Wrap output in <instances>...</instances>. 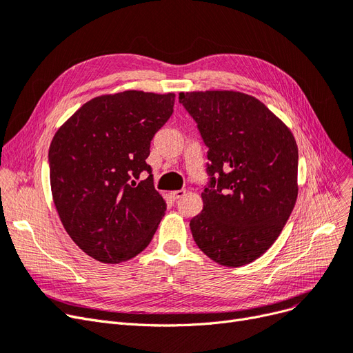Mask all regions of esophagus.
<instances>
[{"label": "esophagus", "mask_w": 353, "mask_h": 353, "mask_svg": "<svg viewBox=\"0 0 353 353\" xmlns=\"http://www.w3.org/2000/svg\"><path fill=\"white\" fill-rule=\"evenodd\" d=\"M170 194H172V198H173V199H180V198H183V196H185V194H186V190H174V192H172Z\"/></svg>", "instance_id": "obj_1"}]
</instances>
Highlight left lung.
<instances>
[{"label": "left lung", "mask_w": 353, "mask_h": 353, "mask_svg": "<svg viewBox=\"0 0 353 353\" xmlns=\"http://www.w3.org/2000/svg\"><path fill=\"white\" fill-rule=\"evenodd\" d=\"M180 103L208 150L210 185L190 219L199 249L239 268L276 241L298 196V147L290 128L256 97L232 90L188 91Z\"/></svg>", "instance_id": "left-lung-1"}]
</instances>
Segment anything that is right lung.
<instances>
[{
    "label": "right lung",
    "mask_w": 353,
    "mask_h": 353,
    "mask_svg": "<svg viewBox=\"0 0 353 353\" xmlns=\"http://www.w3.org/2000/svg\"><path fill=\"white\" fill-rule=\"evenodd\" d=\"M174 93L126 90L84 103L52 138V199L72 241L101 263H121L152 240L165 212L147 164L173 113ZM148 172L145 179H139Z\"/></svg>",
    "instance_id": "1"
}]
</instances>
